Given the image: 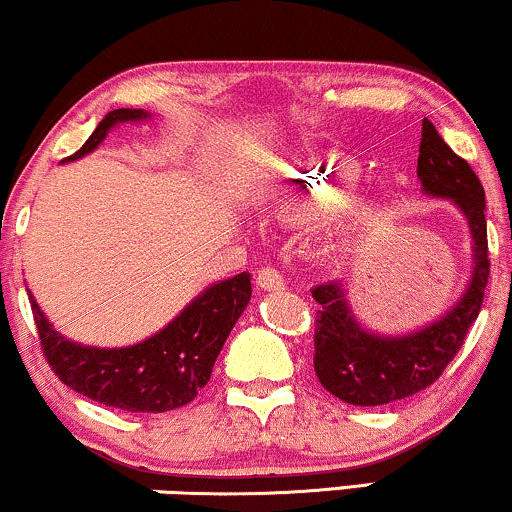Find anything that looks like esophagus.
I'll return each instance as SVG.
<instances>
[{
    "instance_id": "esophagus-1",
    "label": "esophagus",
    "mask_w": 512,
    "mask_h": 512,
    "mask_svg": "<svg viewBox=\"0 0 512 512\" xmlns=\"http://www.w3.org/2000/svg\"><path fill=\"white\" fill-rule=\"evenodd\" d=\"M256 285L261 290H280V287H285V278H282L278 268L266 266L256 273Z\"/></svg>"
}]
</instances>
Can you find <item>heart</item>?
I'll list each match as a JSON object with an SVG mask.
<instances>
[{
  "label": "heart",
  "mask_w": 512,
  "mask_h": 512,
  "mask_svg": "<svg viewBox=\"0 0 512 512\" xmlns=\"http://www.w3.org/2000/svg\"><path fill=\"white\" fill-rule=\"evenodd\" d=\"M362 170L352 158L335 150H314L282 165L275 179V196L287 218L306 220L338 206L357 186ZM347 215L359 218L362 203H347Z\"/></svg>",
  "instance_id": "1"
}]
</instances>
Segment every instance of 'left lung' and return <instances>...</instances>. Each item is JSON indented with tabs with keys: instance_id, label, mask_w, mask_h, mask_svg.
<instances>
[{
	"instance_id": "8db88e82",
	"label": "left lung",
	"mask_w": 512,
	"mask_h": 512,
	"mask_svg": "<svg viewBox=\"0 0 512 512\" xmlns=\"http://www.w3.org/2000/svg\"><path fill=\"white\" fill-rule=\"evenodd\" d=\"M417 174L426 194L453 198L455 206L465 213L472 230L477 266L462 302L434 326L405 338H378L357 326L347 309L340 282H323L311 290L318 302L314 318V371L328 393L350 405H388L436 383L460 352L482 309L491 270L484 186L470 162L453 153L429 119L422 122Z\"/></svg>"
}]
</instances>
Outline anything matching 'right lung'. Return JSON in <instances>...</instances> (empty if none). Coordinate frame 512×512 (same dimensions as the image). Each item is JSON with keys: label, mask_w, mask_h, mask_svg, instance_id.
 Returning a JSON list of instances; mask_svg holds the SVG:
<instances>
[{"label": "right lung", "mask_w": 512, "mask_h": 512, "mask_svg": "<svg viewBox=\"0 0 512 512\" xmlns=\"http://www.w3.org/2000/svg\"><path fill=\"white\" fill-rule=\"evenodd\" d=\"M143 117H148L143 110H112L69 160L98 148L110 126ZM28 299L40 350L64 386L114 410L167 412L189 405L206 388L227 335L249 304L251 280L239 273L218 282L158 335L122 350H98L64 340L54 333L35 299Z\"/></svg>", "instance_id": "obj_1"}]
</instances>
